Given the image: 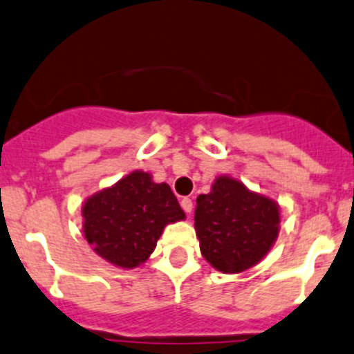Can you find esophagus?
<instances>
[{
	"instance_id": "esophagus-1",
	"label": "esophagus",
	"mask_w": 354,
	"mask_h": 354,
	"mask_svg": "<svg viewBox=\"0 0 354 354\" xmlns=\"http://www.w3.org/2000/svg\"><path fill=\"white\" fill-rule=\"evenodd\" d=\"M180 206H182V209L185 211V213L191 214V213H192V207H194V204H192V199L184 198V199H182V201H180Z\"/></svg>"
}]
</instances>
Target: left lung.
I'll return each instance as SVG.
<instances>
[{
	"instance_id": "obj_1",
	"label": "left lung",
	"mask_w": 354,
	"mask_h": 354,
	"mask_svg": "<svg viewBox=\"0 0 354 354\" xmlns=\"http://www.w3.org/2000/svg\"><path fill=\"white\" fill-rule=\"evenodd\" d=\"M279 204L242 180L218 176L196 199L194 228L203 257L216 271L239 274L259 264L279 235Z\"/></svg>"
}]
</instances>
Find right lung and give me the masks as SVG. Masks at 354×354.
<instances>
[{
  "instance_id": "right-lung-1",
  "label": "right lung",
  "mask_w": 354,
  "mask_h": 354,
  "mask_svg": "<svg viewBox=\"0 0 354 354\" xmlns=\"http://www.w3.org/2000/svg\"><path fill=\"white\" fill-rule=\"evenodd\" d=\"M82 230L93 252L109 264L134 269L148 261L163 228L185 220V213L165 182L134 170L88 196L82 206Z\"/></svg>"
}]
</instances>
